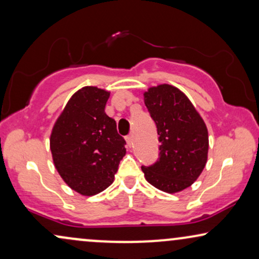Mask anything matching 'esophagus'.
I'll return each mask as SVG.
<instances>
[{
  "mask_svg": "<svg viewBox=\"0 0 259 259\" xmlns=\"http://www.w3.org/2000/svg\"><path fill=\"white\" fill-rule=\"evenodd\" d=\"M133 134H130V135H127L126 137H125V141H126V143H127V146L129 147H132V145H133Z\"/></svg>",
  "mask_w": 259,
  "mask_h": 259,
  "instance_id": "34e87169",
  "label": "esophagus"
}]
</instances>
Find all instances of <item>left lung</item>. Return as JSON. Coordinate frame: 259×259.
I'll return each mask as SVG.
<instances>
[{
	"instance_id": "8db88e82",
	"label": "left lung",
	"mask_w": 259,
	"mask_h": 259,
	"mask_svg": "<svg viewBox=\"0 0 259 259\" xmlns=\"http://www.w3.org/2000/svg\"><path fill=\"white\" fill-rule=\"evenodd\" d=\"M150 117L158 127L159 159L142 166L146 181L168 194L194 184L208 159V129L181 90L163 83L143 93Z\"/></svg>"
}]
</instances>
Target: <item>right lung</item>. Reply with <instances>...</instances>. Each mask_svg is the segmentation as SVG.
<instances>
[{"label": "right lung", "mask_w": 259, "mask_h": 259, "mask_svg": "<svg viewBox=\"0 0 259 259\" xmlns=\"http://www.w3.org/2000/svg\"><path fill=\"white\" fill-rule=\"evenodd\" d=\"M110 92L86 86L74 93L50 136L55 167L65 184L83 196L104 191L113 183L125 155V140L116 120L105 113Z\"/></svg>", "instance_id": "obj_1"}]
</instances>
